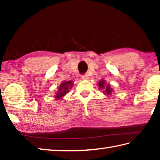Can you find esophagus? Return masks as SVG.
Segmentation results:
<instances>
[{"label":"esophagus","instance_id":"34e87169","mask_svg":"<svg viewBox=\"0 0 160 160\" xmlns=\"http://www.w3.org/2000/svg\"><path fill=\"white\" fill-rule=\"evenodd\" d=\"M81 78H82V79L83 80H88L89 79V76L88 75H82V76H81Z\"/></svg>","mask_w":160,"mask_h":160}]
</instances>
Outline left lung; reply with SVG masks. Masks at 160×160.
<instances>
[{
    "instance_id": "1",
    "label": "left lung",
    "mask_w": 160,
    "mask_h": 160,
    "mask_svg": "<svg viewBox=\"0 0 160 160\" xmlns=\"http://www.w3.org/2000/svg\"><path fill=\"white\" fill-rule=\"evenodd\" d=\"M104 85H105L104 80H101L99 82V86L100 90H104V94H107V95H109V94H110L113 92L112 89L111 88L110 85H107L106 87H104Z\"/></svg>"
}]
</instances>
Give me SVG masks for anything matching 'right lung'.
Listing matches in <instances>:
<instances>
[{
    "label": "right lung",
    "mask_w": 160,
    "mask_h": 160,
    "mask_svg": "<svg viewBox=\"0 0 160 160\" xmlns=\"http://www.w3.org/2000/svg\"><path fill=\"white\" fill-rule=\"evenodd\" d=\"M72 81H67V82H62L58 88V92L56 93V95L55 96L56 98L60 99L63 96L66 95V94L68 92L69 90L72 88Z\"/></svg>",
    "instance_id": "1"
}]
</instances>
